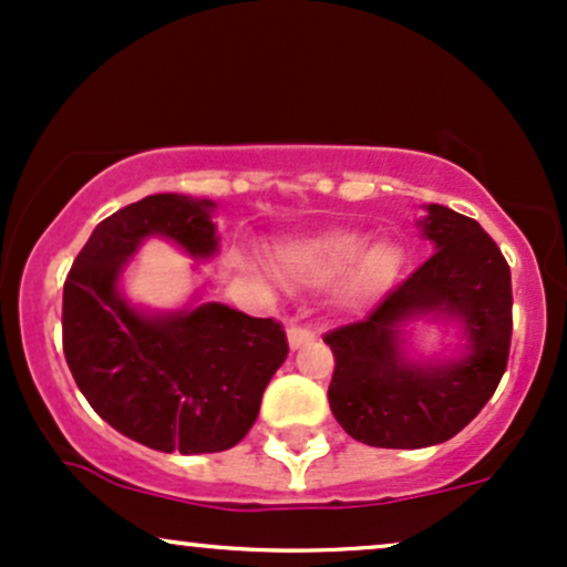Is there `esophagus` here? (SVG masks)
I'll list each match as a JSON object with an SVG mask.
<instances>
[{
    "mask_svg": "<svg viewBox=\"0 0 567 567\" xmlns=\"http://www.w3.org/2000/svg\"><path fill=\"white\" fill-rule=\"evenodd\" d=\"M316 339V333H312L310 326H302V323H295L289 328V344L291 349L302 347V344H310V341Z\"/></svg>",
    "mask_w": 567,
    "mask_h": 567,
    "instance_id": "34e87169",
    "label": "esophagus"
}]
</instances>
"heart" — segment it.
Wrapping results in <instances>:
<instances>
[{
	"instance_id": "1",
	"label": "heart",
	"mask_w": 567,
	"mask_h": 567,
	"mask_svg": "<svg viewBox=\"0 0 567 567\" xmlns=\"http://www.w3.org/2000/svg\"><path fill=\"white\" fill-rule=\"evenodd\" d=\"M349 272L344 297L349 302H368L379 297L400 272L402 255L394 244L381 241L368 249V239L360 234H326L320 239L302 244L286 255L291 276L307 284H326Z\"/></svg>"
}]
</instances>
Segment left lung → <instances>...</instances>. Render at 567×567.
<instances>
[{"instance_id":"obj_1","label":"left lung","mask_w":567,"mask_h":567,"mask_svg":"<svg viewBox=\"0 0 567 567\" xmlns=\"http://www.w3.org/2000/svg\"><path fill=\"white\" fill-rule=\"evenodd\" d=\"M423 234L436 251L365 318L328 331V402L341 429L368 446L421 450L465 429L497 391L513 339V284L497 241L467 215L429 205ZM421 311L464 320L472 352L450 367H410L395 326Z\"/></svg>"}]
</instances>
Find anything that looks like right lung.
I'll use <instances>...</instances> for the list:
<instances>
[{
  "instance_id": "add662e5",
  "label": "right lung",
  "mask_w": 567,
  "mask_h": 567,
  "mask_svg": "<svg viewBox=\"0 0 567 567\" xmlns=\"http://www.w3.org/2000/svg\"><path fill=\"white\" fill-rule=\"evenodd\" d=\"M215 205L152 194L94 228L62 289V352L102 421L157 452L205 454L247 436L262 391L289 354L278 320L207 302L173 316H142L117 291L125 260L159 234L209 257Z\"/></svg>"
}]
</instances>
